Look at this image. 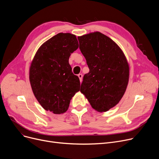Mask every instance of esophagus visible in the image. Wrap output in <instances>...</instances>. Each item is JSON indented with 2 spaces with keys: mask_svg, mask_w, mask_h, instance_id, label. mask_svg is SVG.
<instances>
[{
  "mask_svg": "<svg viewBox=\"0 0 159 159\" xmlns=\"http://www.w3.org/2000/svg\"><path fill=\"white\" fill-rule=\"evenodd\" d=\"M78 77H79V79H80V82H82V74H79L78 75Z\"/></svg>",
  "mask_w": 159,
  "mask_h": 159,
  "instance_id": "1",
  "label": "esophagus"
}]
</instances>
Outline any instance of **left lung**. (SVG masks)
<instances>
[{
    "instance_id": "1",
    "label": "left lung",
    "mask_w": 159,
    "mask_h": 159,
    "mask_svg": "<svg viewBox=\"0 0 159 159\" xmlns=\"http://www.w3.org/2000/svg\"><path fill=\"white\" fill-rule=\"evenodd\" d=\"M78 39L89 69L83 77L80 92L93 109L107 112L118 104L126 91L128 61L118 44L99 32L79 36Z\"/></svg>"
}]
</instances>
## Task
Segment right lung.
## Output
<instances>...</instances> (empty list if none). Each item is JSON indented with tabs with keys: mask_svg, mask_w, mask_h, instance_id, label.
<instances>
[{
	"mask_svg": "<svg viewBox=\"0 0 159 159\" xmlns=\"http://www.w3.org/2000/svg\"><path fill=\"white\" fill-rule=\"evenodd\" d=\"M78 47L75 35L61 32L46 41L34 55L29 68L30 83L34 96L47 111L66 112L80 90V80L69 64L71 53Z\"/></svg>",
	"mask_w": 159,
	"mask_h": 159,
	"instance_id": "right-lung-1",
	"label": "right lung"
}]
</instances>
